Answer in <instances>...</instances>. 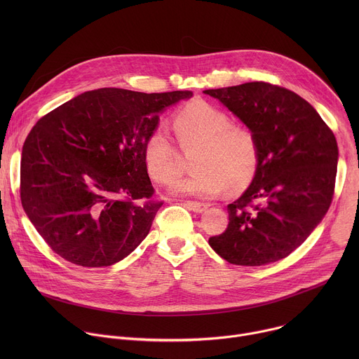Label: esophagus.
I'll return each mask as SVG.
<instances>
[{"mask_svg": "<svg viewBox=\"0 0 359 359\" xmlns=\"http://www.w3.org/2000/svg\"><path fill=\"white\" fill-rule=\"evenodd\" d=\"M186 206L190 210L196 212V213H201V212L206 210L210 206V204L209 203H201V201H194V200H187L186 201Z\"/></svg>", "mask_w": 359, "mask_h": 359, "instance_id": "1", "label": "esophagus"}]
</instances>
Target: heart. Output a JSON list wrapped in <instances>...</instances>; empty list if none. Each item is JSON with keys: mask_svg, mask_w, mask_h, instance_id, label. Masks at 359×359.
I'll return each instance as SVG.
<instances>
[{"mask_svg": "<svg viewBox=\"0 0 359 359\" xmlns=\"http://www.w3.org/2000/svg\"><path fill=\"white\" fill-rule=\"evenodd\" d=\"M179 146L193 153L190 176L173 186L176 194L210 197L245 189L260 166V143L255 133L233 123L231 116L203 99L183 105L173 118ZM143 163L151 180L170 184L180 173V155L163 128H156L144 140Z\"/></svg>", "mask_w": 359, "mask_h": 359, "instance_id": "b5f03b06", "label": "heart"}]
</instances>
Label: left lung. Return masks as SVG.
<instances>
[{"mask_svg": "<svg viewBox=\"0 0 359 359\" xmlns=\"http://www.w3.org/2000/svg\"><path fill=\"white\" fill-rule=\"evenodd\" d=\"M203 92L237 115L260 143L257 175L229 204V226L209 244L236 266L285 259L331 206L338 163L335 136L309 102L283 86L260 81Z\"/></svg>", "mask_w": 359, "mask_h": 359, "instance_id": "obj_1", "label": "left lung"}]
</instances>
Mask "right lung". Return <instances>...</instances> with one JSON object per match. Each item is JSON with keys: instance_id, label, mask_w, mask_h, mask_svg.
Wrapping results in <instances>:
<instances>
[{"instance_id": "1", "label": "right lung", "mask_w": 359, "mask_h": 359, "mask_svg": "<svg viewBox=\"0 0 359 359\" xmlns=\"http://www.w3.org/2000/svg\"><path fill=\"white\" fill-rule=\"evenodd\" d=\"M190 96L100 88L35 123L22 146L20 196L50 250L76 266L108 267L142 243L163 204L143 144L158 114Z\"/></svg>"}]
</instances>
